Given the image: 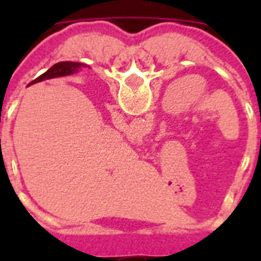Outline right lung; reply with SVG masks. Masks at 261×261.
<instances>
[{"label": "right lung", "instance_id": "right-lung-1", "mask_svg": "<svg viewBox=\"0 0 261 261\" xmlns=\"http://www.w3.org/2000/svg\"><path fill=\"white\" fill-rule=\"evenodd\" d=\"M82 66L81 62H73V61H61L57 62L52 68L48 69L45 73H43L41 75H39L36 80H34L31 84H36V82H40V81L44 80H50V78H57V77H64V75H70L77 73L78 69Z\"/></svg>", "mask_w": 261, "mask_h": 261}]
</instances>
